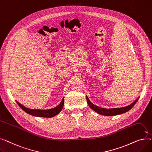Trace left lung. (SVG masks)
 Instances as JSON below:
<instances>
[{
  "instance_id": "obj_1",
  "label": "left lung",
  "mask_w": 152,
  "mask_h": 152,
  "mask_svg": "<svg viewBox=\"0 0 152 152\" xmlns=\"http://www.w3.org/2000/svg\"><path fill=\"white\" fill-rule=\"evenodd\" d=\"M86 99H87V103H88L89 106L93 110H94L95 112H97V113H98L100 115H104V116H115V115L124 113L127 112V111H128L129 110H130L134 106V105L135 104V103H136V102L139 100V98H137L132 103H131V105H129V106H127L126 107L119 108L106 109V108H100L99 107H97L96 105H94L93 103H92L91 102V101L89 100V99H88V97H86Z\"/></svg>"
}]
</instances>
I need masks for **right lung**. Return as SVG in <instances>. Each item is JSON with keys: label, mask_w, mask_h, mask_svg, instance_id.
I'll list each match as a JSON object with an SVG mask.
<instances>
[{"label": "right lung", "mask_w": 152, "mask_h": 152, "mask_svg": "<svg viewBox=\"0 0 152 152\" xmlns=\"http://www.w3.org/2000/svg\"><path fill=\"white\" fill-rule=\"evenodd\" d=\"M17 103L23 110H24L25 112L31 115L44 118H52L58 114L62 110L64 105V97L57 107L49 110H33L24 107L18 102H17Z\"/></svg>", "instance_id": "1"}]
</instances>
